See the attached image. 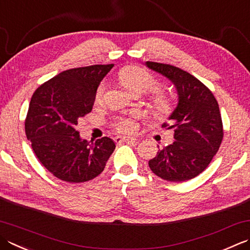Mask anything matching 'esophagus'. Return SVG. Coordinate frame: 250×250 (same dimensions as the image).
Segmentation results:
<instances>
[{"instance_id":"34e87169","label":"esophagus","mask_w":250,"mask_h":250,"mask_svg":"<svg viewBox=\"0 0 250 250\" xmlns=\"http://www.w3.org/2000/svg\"><path fill=\"white\" fill-rule=\"evenodd\" d=\"M117 144L124 143V142H126V143H135L136 140L134 138H129V136H121V135H117L114 139Z\"/></svg>"}]
</instances>
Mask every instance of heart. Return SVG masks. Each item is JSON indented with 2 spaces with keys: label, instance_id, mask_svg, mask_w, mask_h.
Wrapping results in <instances>:
<instances>
[{
  "label": "heart",
  "instance_id": "b5f03b06",
  "mask_svg": "<svg viewBox=\"0 0 250 250\" xmlns=\"http://www.w3.org/2000/svg\"><path fill=\"white\" fill-rule=\"evenodd\" d=\"M118 79L121 84L133 95L143 94L150 91L151 108L158 118H166L173 111L174 105L172 99L168 93L154 89L157 85V81L145 68L135 65L125 66L119 71ZM103 93H104V85L101 84L96 90V101L102 99ZM114 125L119 132H125V133H131L136 129L135 119L130 117H118L115 120Z\"/></svg>",
  "mask_w": 250,
  "mask_h": 250
}]
</instances>
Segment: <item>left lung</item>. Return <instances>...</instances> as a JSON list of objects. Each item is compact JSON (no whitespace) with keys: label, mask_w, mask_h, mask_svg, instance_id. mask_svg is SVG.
I'll return each mask as SVG.
<instances>
[{"label":"left lung","mask_w":250,"mask_h":250,"mask_svg":"<svg viewBox=\"0 0 250 250\" xmlns=\"http://www.w3.org/2000/svg\"><path fill=\"white\" fill-rule=\"evenodd\" d=\"M173 83L177 108L163 128L174 132V141L148 161L150 170L166 181L184 182L197 177L211 163L223 139L219 105L212 92L190 73L168 63L146 62Z\"/></svg>","instance_id":"8db88e82"}]
</instances>
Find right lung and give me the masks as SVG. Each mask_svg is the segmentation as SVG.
I'll return each mask as SVG.
<instances>
[{"label": "right lung", "mask_w": 250, "mask_h": 250, "mask_svg": "<svg viewBox=\"0 0 250 250\" xmlns=\"http://www.w3.org/2000/svg\"><path fill=\"white\" fill-rule=\"evenodd\" d=\"M112 67L68 69L33 93L24 131L37 158L57 179L82 183L96 178L116 148L107 136L89 143L76 130L78 119L91 112L97 86Z\"/></svg>", "instance_id": "1"}]
</instances>
